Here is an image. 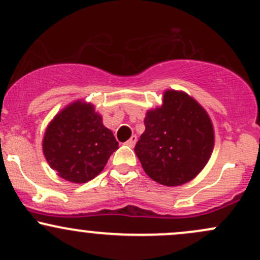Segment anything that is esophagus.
Returning a JSON list of instances; mask_svg holds the SVG:
<instances>
[{
    "mask_svg": "<svg viewBox=\"0 0 260 260\" xmlns=\"http://www.w3.org/2000/svg\"><path fill=\"white\" fill-rule=\"evenodd\" d=\"M136 140H138V138H136V136H135V135H133V136H131V138L129 139V140H127V141H126V145H127V146L133 147V146H134V145H135V142H136Z\"/></svg>",
    "mask_w": 260,
    "mask_h": 260,
    "instance_id": "1",
    "label": "esophagus"
}]
</instances>
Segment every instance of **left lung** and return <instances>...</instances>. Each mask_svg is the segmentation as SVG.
Here are the masks:
<instances>
[{
    "label": "left lung",
    "mask_w": 260,
    "mask_h": 260,
    "mask_svg": "<svg viewBox=\"0 0 260 260\" xmlns=\"http://www.w3.org/2000/svg\"><path fill=\"white\" fill-rule=\"evenodd\" d=\"M145 131L135 145L142 169L165 186L194 178L213 151V125L207 111L183 91L166 90L162 105L146 113Z\"/></svg>",
    "instance_id": "8db88e82"
}]
</instances>
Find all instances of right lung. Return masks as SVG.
<instances>
[{
    "label": "right lung",
    "instance_id": "obj_1",
    "mask_svg": "<svg viewBox=\"0 0 260 260\" xmlns=\"http://www.w3.org/2000/svg\"><path fill=\"white\" fill-rule=\"evenodd\" d=\"M118 149V141L103 125L94 105L80 100L54 116L43 138L47 162L59 177L74 183L93 180Z\"/></svg>",
    "mask_w": 260,
    "mask_h": 260
}]
</instances>
